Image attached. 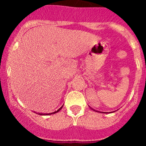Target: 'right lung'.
I'll return each instance as SVG.
<instances>
[{"mask_svg": "<svg viewBox=\"0 0 146 146\" xmlns=\"http://www.w3.org/2000/svg\"><path fill=\"white\" fill-rule=\"evenodd\" d=\"M61 109H62V107H61V108H60V109H58V110L57 111H55V112H54V113H49V114H45V115H51V114H54V113H58V111H60V110H61Z\"/></svg>", "mask_w": 146, "mask_h": 146, "instance_id": "right-lung-1", "label": "right lung"}]
</instances>
